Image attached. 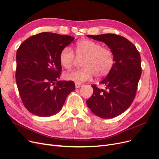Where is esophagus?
Wrapping results in <instances>:
<instances>
[{
    "mask_svg": "<svg viewBox=\"0 0 159 159\" xmlns=\"http://www.w3.org/2000/svg\"><path fill=\"white\" fill-rule=\"evenodd\" d=\"M81 86H82V84H81L75 83V88H79L81 87Z\"/></svg>",
    "mask_w": 159,
    "mask_h": 159,
    "instance_id": "esophagus-1",
    "label": "esophagus"
}]
</instances>
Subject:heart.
Segmentation results:
<instances>
[{
    "mask_svg": "<svg viewBox=\"0 0 159 159\" xmlns=\"http://www.w3.org/2000/svg\"><path fill=\"white\" fill-rule=\"evenodd\" d=\"M75 55L84 57L83 68L68 72L65 75L66 80L77 84L89 81L95 75L97 78L107 75L114 64L113 53L110 48L104 47L99 42L91 40L78 42L74 49ZM75 60L74 51L66 47L60 54V62L63 68L70 70Z\"/></svg>",
    "mask_w": 159,
    "mask_h": 159,
    "instance_id": "1",
    "label": "heart"
}]
</instances>
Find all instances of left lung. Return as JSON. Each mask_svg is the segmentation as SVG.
<instances>
[{"mask_svg": "<svg viewBox=\"0 0 159 159\" xmlns=\"http://www.w3.org/2000/svg\"><path fill=\"white\" fill-rule=\"evenodd\" d=\"M88 37L103 42L111 50L114 64L106 78L99 83L105 89L91 85L93 93L86 103L97 116L113 118L125 111L135 98L142 72L141 56L133 43L121 36L104 34Z\"/></svg>", "mask_w": 159, "mask_h": 159, "instance_id": "8db88e82", "label": "left lung"}]
</instances>
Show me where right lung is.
Listing matches in <instances>:
<instances>
[{
    "label": "right lung",
    "instance_id": "1",
    "mask_svg": "<svg viewBox=\"0 0 159 159\" xmlns=\"http://www.w3.org/2000/svg\"><path fill=\"white\" fill-rule=\"evenodd\" d=\"M74 38L52 32L30 36L16 52V81L25 107L39 117L58 113L71 91V81H58L61 65L60 54Z\"/></svg>",
    "mask_w": 159,
    "mask_h": 159
}]
</instances>
